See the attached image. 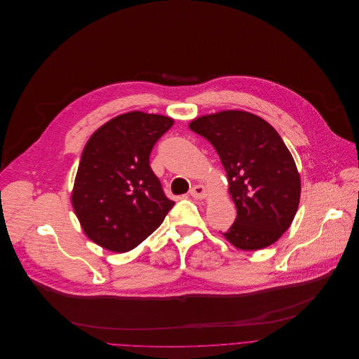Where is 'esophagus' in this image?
Segmentation results:
<instances>
[{"mask_svg":"<svg viewBox=\"0 0 359 359\" xmlns=\"http://www.w3.org/2000/svg\"><path fill=\"white\" fill-rule=\"evenodd\" d=\"M189 194H191V196L195 198V199H202V198L206 196V189H205L203 185H194V187L191 188Z\"/></svg>","mask_w":359,"mask_h":359,"instance_id":"obj_1","label":"esophagus"}]
</instances>
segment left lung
I'll use <instances>...</instances> for the list:
<instances>
[{"label": "left lung", "mask_w": 359, "mask_h": 359, "mask_svg": "<svg viewBox=\"0 0 359 359\" xmlns=\"http://www.w3.org/2000/svg\"><path fill=\"white\" fill-rule=\"evenodd\" d=\"M189 128L210 142L226 171L238 215L225 239L242 250L277 242L290 228L302 194L294 158L278 133L243 110L196 117Z\"/></svg>", "instance_id": "8db88e82"}]
</instances>
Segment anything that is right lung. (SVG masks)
I'll return each mask as SVG.
<instances>
[{
    "instance_id": "obj_1",
    "label": "right lung",
    "mask_w": 359,
    "mask_h": 359,
    "mask_svg": "<svg viewBox=\"0 0 359 359\" xmlns=\"http://www.w3.org/2000/svg\"><path fill=\"white\" fill-rule=\"evenodd\" d=\"M174 120L128 111L99 127L82 153L72 206L85 235L99 246L124 253L149 238L174 201L150 167V153Z\"/></svg>"
}]
</instances>
